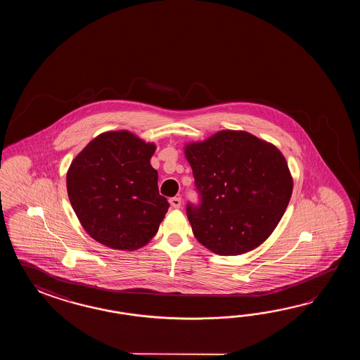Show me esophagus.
<instances>
[{"mask_svg": "<svg viewBox=\"0 0 360 360\" xmlns=\"http://www.w3.org/2000/svg\"><path fill=\"white\" fill-rule=\"evenodd\" d=\"M169 205L174 208H180L181 207V198L180 197H174L169 199Z\"/></svg>", "mask_w": 360, "mask_h": 360, "instance_id": "obj_1", "label": "esophagus"}]
</instances>
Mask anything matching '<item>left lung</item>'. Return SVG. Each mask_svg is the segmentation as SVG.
Returning a JSON list of instances; mask_svg holds the SVG:
<instances>
[{
    "mask_svg": "<svg viewBox=\"0 0 360 360\" xmlns=\"http://www.w3.org/2000/svg\"><path fill=\"white\" fill-rule=\"evenodd\" d=\"M200 197L186 214L199 243L221 256L250 252L274 231L293 180L276 146L245 131L222 130L184 148Z\"/></svg>",
    "mask_w": 360,
    "mask_h": 360,
    "instance_id": "1",
    "label": "left lung"
}]
</instances>
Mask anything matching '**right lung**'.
Returning <instances> with one entry per match:
<instances>
[{
  "label": "right lung",
  "mask_w": 360,
  "mask_h": 360,
  "mask_svg": "<svg viewBox=\"0 0 360 360\" xmlns=\"http://www.w3.org/2000/svg\"><path fill=\"white\" fill-rule=\"evenodd\" d=\"M155 144L107 131L77 154L67 172L69 200L87 234L113 250L149 243L169 210L150 158Z\"/></svg>",
  "instance_id": "add662e5"
}]
</instances>
